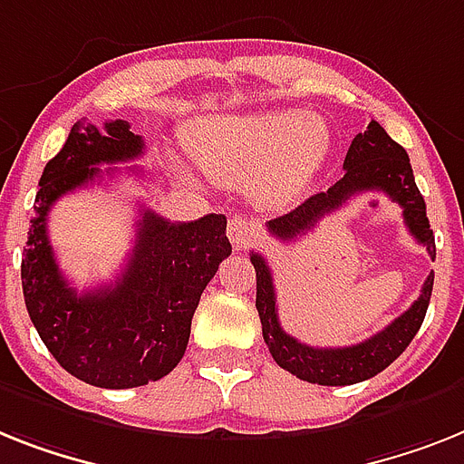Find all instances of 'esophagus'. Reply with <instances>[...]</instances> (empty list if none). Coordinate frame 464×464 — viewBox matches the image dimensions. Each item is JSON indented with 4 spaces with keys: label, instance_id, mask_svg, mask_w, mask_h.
<instances>
[{
    "label": "esophagus",
    "instance_id": "obj_1",
    "mask_svg": "<svg viewBox=\"0 0 464 464\" xmlns=\"http://www.w3.org/2000/svg\"><path fill=\"white\" fill-rule=\"evenodd\" d=\"M258 235H260L258 225L251 223V220H246V218H241V216L229 218L227 237H229V241H232V246H235L237 251L246 248L251 241L258 239Z\"/></svg>",
    "mask_w": 464,
    "mask_h": 464
}]
</instances>
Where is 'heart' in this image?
<instances>
[{"instance_id": "heart-1", "label": "heart", "mask_w": 464, "mask_h": 464, "mask_svg": "<svg viewBox=\"0 0 464 464\" xmlns=\"http://www.w3.org/2000/svg\"><path fill=\"white\" fill-rule=\"evenodd\" d=\"M182 137L206 178L227 187L251 185L256 201L266 206L296 201L332 149L327 122L305 111L197 118ZM179 172L189 178L187 168Z\"/></svg>"}]
</instances>
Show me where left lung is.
Instances as JSON below:
<instances>
[{
    "label": "left lung",
    "mask_w": 464,
    "mask_h": 464,
    "mask_svg": "<svg viewBox=\"0 0 464 464\" xmlns=\"http://www.w3.org/2000/svg\"><path fill=\"white\" fill-rule=\"evenodd\" d=\"M343 178L327 191L313 194L304 204L286 216H279L267 223V232L282 241H292L315 227L327 213L342 208L348 198L362 191H382L403 208V220L408 232L427 248L430 258H436L434 232L430 227L427 206L412 178L411 159L401 144L386 135V130L377 121H370L365 132H358L348 147L343 159ZM256 267V308H258L263 339L270 355L282 370L296 374L310 384L346 386L358 384L374 377L392 365L403 353L408 343L415 339L417 329L422 327L427 308H430L434 273L424 279L420 298L403 315H398L389 327L377 332L365 342L343 348H315L301 343L289 336L279 324L277 298H275L273 273L266 258L251 254Z\"/></svg>",
    "instance_id": "left-lung-1"
}]
</instances>
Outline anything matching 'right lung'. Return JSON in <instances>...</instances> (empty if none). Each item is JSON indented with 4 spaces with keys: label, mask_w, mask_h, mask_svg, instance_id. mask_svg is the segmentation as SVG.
<instances>
[{
    "label": "right lung",
    "mask_w": 464,
    "mask_h": 464,
    "mask_svg": "<svg viewBox=\"0 0 464 464\" xmlns=\"http://www.w3.org/2000/svg\"><path fill=\"white\" fill-rule=\"evenodd\" d=\"M141 154L144 140L130 132L128 121L103 122L102 130L75 122L42 172L23 248V296L37 334L66 372L102 389H132L172 372L187 351L198 298L232 254L225 216L170 223L141 208L135 246L116 285L85 294L68 285L49 244V210L63 194L102 178L97 166Z\"/></svg>",
    "instance_id": "right-lung-1"
}]
</instances>
